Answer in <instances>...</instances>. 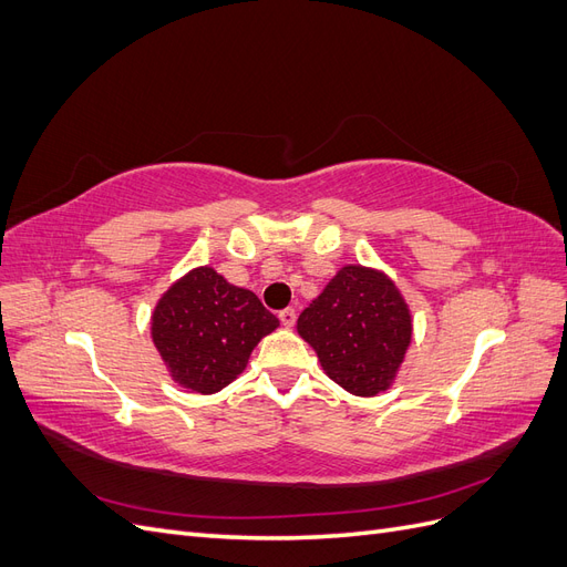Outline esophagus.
<instances>
[{
    "label": "esophagus",
    "mask_w": 567,
    "mask_h": 567,
    "mask_svg": "<svg viewBox=\"0 0 567 567\" xmlns=\"http://www.w3.org/2000/svg\"><path fill=\"white\" fill-rule=\"evenodd\" d=\"M296 319H298V315H296L293 307H286V310L279 312V321L286 326V329H290V326L296 323Z\"/></svg>",
    "instance_id": "obj_1"
}]
</instances>
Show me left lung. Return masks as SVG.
I'll use <instances>...</instances> for the list:
<instances>
[{
    "label": "left lung",
    "instance_id": "1",
    "mask_svg": "<svg viewBox=\"0 0 567 567\" xmlns=\"http://www.w3.org/2000/svg\"><path fill=\"white\" fill-rule=\"evenodd\" d=\"M298 333L331 381L369 398L388 390L398 373L411 342V315L385 274L350 265L305 307Z\"/></svg>",
    "mask_w": 567,
    "mask_h": 567
}]
</instances>
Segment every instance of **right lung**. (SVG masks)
I'll return each mask as SVG.
<instances>
[{
    "instance_id": "1",
    "label": "right lung",
    "mask_w": 567,
    "mask_h": 567,
    "mask_svg": "<svg viewBox=\"0 0 567 567\" xmlns=\"http://www.w3.org/2000/svg\"><path fill=\"white\" fill-rule=\"evenodd\" d=\"M277 326L252 290L198 267L161 298L151 336L179 385L213 394L246 369L252 348Z\"/></svg>"
}]
</instances>
